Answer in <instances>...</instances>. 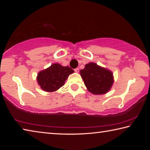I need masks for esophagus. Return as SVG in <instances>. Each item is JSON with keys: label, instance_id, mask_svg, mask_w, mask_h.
<instances>
[{"label": "esophagus", "instance_id": "1", "mask_svg": "<svg viewBox=\"0 0 150 150\" xmlns=\"http://www.w3.org/2000/svg\"><path fill=\"white\" fill-rule=\"evenodd\" d=\"M74 71L76 73H79V68H76V69H74Z\"/></svg>", "mask_w": 150, "mask_h": 150}]
</instances>
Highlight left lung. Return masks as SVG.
<instances>
[{
	"label": "left lung",
	"mask_w": 150,
	"mask_h": 150,
	"mask_svg": "<svg viewBox=\"0 0 150 150\" xmlns=\"http://www.w3.org/2000/svg\"><path fill=\"white\" fill-rule=\"evenodd\" d=\"M80 74L88 91L94 95L106 93L114 83L112 73L95 63L86 64Z\"/></svg>",
	"instance_id": "left-lung-1"
}]
</instances>
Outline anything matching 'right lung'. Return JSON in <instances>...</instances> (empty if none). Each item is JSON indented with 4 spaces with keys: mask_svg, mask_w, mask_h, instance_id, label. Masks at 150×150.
Instances as JSON below:
<instances>
[{
    "mask_svg": "<svg viewBox=\"0 0 150 150\" xmlns=\"http://www.w3.org/2000/svg\"><path fill=\"white\" fill-rule=\"evenodd\" d=\"M73 73L74 71L68 66L63 67L59 63H54L38 73V83L44 91L54 92L64 85L66 79Z\"/></svg>",
    "mask_w": 150,
    "mask_h": 150,
    "instance_id": "add662e5",
    "label": "right lung"
}]
</instances>
